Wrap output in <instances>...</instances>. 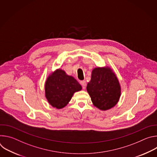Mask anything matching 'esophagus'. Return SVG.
Here are the masks:
<instances>
[{
    "mask_svg": "<svg viewBox=\"0 0 157 157\" xmlns=\"http://www.w3.org/2000/svg\"><path fill=\"white\" fill-rule=\"evenodd\" d=\"M80 84H81V85L82 86V87L84 89V88H85V87H86V81H84V80H83V81H80Z\"/></svg>",
    "mask_w": 157,
    "mask_h": 157,
    "instance_id": "esophagus-1",
    "label": "esophagus"
}]
</instances>
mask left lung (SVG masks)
<instances>
[{
	"label": "left lung",
	"mask_w": 157,
	"mask_h": 157,
	"mask_svg": "<svg viewBox=\"0 0 157 157\" xmlns=\"http://www.w3.org/2000/svg\"><path fill=\"white\" fill-rule=\"evenodd\" d=\"M86 89L93 105L101 110L114 107L121 94L119 80L113 70L108 66L93 69Z\"/></svg>",
	"instance_id": "8db88e82"
}]
</instances>
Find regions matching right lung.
<instances>
[{
  "instance_id": "right-lung-1",
  "label": "right lung",
  "mask_w": 157,
  "mask_h": 157,
  "mask_svg": "<svg viewBox=\"0 0 157 157\" xmlns=\"http://www.w3.org/2000/svg\"><path fill=\"white\" fill-rule=\"evenodd\" d=\"M81 89L82 86L76 79L61 69L51 73L44 84L45 97L48 103L57 109L64 107L74 93Z\"/></svg>"
}]
</instances>
